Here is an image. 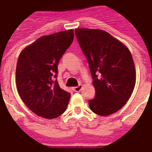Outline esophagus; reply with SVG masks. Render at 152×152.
I'll return each instance as SVG.
<instances>
[{
    "label": "esophagus",
    "instance_id": "esophagus-1",
    "mask_svg": "<svg viewBox=\"0 0 152 152\" xmlns=\"http://www.w3.org/2000/svg\"><path fill=\"white\" fill-rule=\"evenodd\" d=\"M82 89V85H79L78 86H75L73 88V90L75 91V92H79L81 91V89Z\"/></svg>",
    "mask_w": 152,
    "mask_h": 152
}]
</instances>
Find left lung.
Listing matches in <instances>:
<instances>
[{
    "label": "left lung",
    "instance_id": "left-lung-1",
    "mask_svg": "<svg viewBox=\"0 0 152 152\" xmlns=\"http://www.w3.org/2000/svg\"><path fill=\"white\" fill-rule=\"evenodd\" d=\"M75 35L86 55L96 96L89 105L100 116H109L126 104L136 85V69L129 48L107 31L77 28Z\"/></svg>",
    "mask_w": 152,
    "mask_h": 152
}]
</instances>
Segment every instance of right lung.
I'll return each mask as SVG.
<instances>
[{
	"instance_id": "add662e5",
	"label": "right lung",
	"mask_w": 152,
	"mask_h": 152,
	"mask_svg": "<svg viewBox=\"0 0 152 152\" xmlns=\"http://www.w3.org/2000/svg\"><path fill=\"white\" fill-rule=\"evenodd\" d=\"M74 39V30L42 36L19 55L16 85L20 97L31 111L47 119L65 112L70 94L58 86V64Z\"/></svg>"
}]
</instances>
